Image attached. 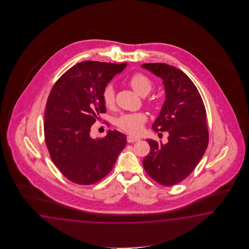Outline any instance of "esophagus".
Listing matches in <instances>:
<instances>
[{"mask_svg": "<svg viewBox=\"0 0 249 249\" xmlns=\"http://www.w3.org/2000/svg\"><path fill=\"white\" fill-rule=\"evenodd\" d=\"M140 141V139L137 137H133V136H127V142L129 143L135 142Z\"/></svg>", "mask_w": 249, "mask_h": 249, "instance_id": "esophagus-1", "label": "esophagus"}]
</instances>
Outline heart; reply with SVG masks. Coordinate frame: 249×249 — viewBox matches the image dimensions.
Here are the masks:
<instances>
[{"label":"heart","instance_id":"heart-1","mask_svg":"<svg viewBox=\"0 0 249 249\" xmlns=\"http://www.w3.org/2000/svg\"><path fill=\"white\" fill-rule=\"evenodd\" d=\"M133 90L137 92L139 95L146 96L149 93L152 89V81L148 78L146 74L142 73H135L132 74L128 81ZM102 100L107 107H112L116 102V94L115 89L111 85H107L102 92ZM147 121V116L142 113H125L122 114L117 118V126L124 132L130 134H138L142 132L143 124Z\"/></svg>","mask_w":249,"mask_h":249}]
</instances>
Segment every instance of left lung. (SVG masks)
<instances>
[{
    "mask_svg": "<svg viewBox=\"0 0 249 249\" xmlns=\"http://www.w3.org/2000/svg\"><path fill=\"white\" fill-rule=\"evenodd\" d=\"M142 67L163 80L165 100L152 128L169 133L166 144L147 140L150 152L143 167L159 184L175 185L190 175L206 152L207 112L196 86L181 70L164 63Z\"/></svg>",
    "mask_w": 249,
    "mask_h": 249,
    "instance_id": "8db88e82",
    "label": "left lung"
}]
</instances>
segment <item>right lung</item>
<instances>
[{
	"instance_id": "add662e5",
	"label": "right lung",
	"mask_w": 249,
	"mask_h": 249,
	"mask_svg": "<svg viewBox=\"0 0 249 249\" xmlns=\"http://www.w3.org/2000/svg\"><path fill=\"white\" fill-rule=\"evenodd\" d=\"M126 63L85 61L74 65L53 85L44 115V137L53 163L69 180L90 185L114 167L126 136L108 131L92 139L90 127L106 112L102 92Z\"/></svg>"
}]
</instances>
